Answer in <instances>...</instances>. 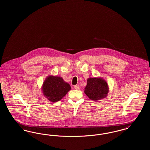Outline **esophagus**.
<instances>
[{
    "label": "esophagus",
    "instance_id": "1",
    "mask_svg": "<svg viewBox=\"0 0 150 150\" xmlns=\"http://www.w3.org/2000/svg\"><path fill=\"white\" fill-rule=\"evenodd\" d=\"M74 88L76 90H79L80 89V86H74Z\"/></svg>",
    "mask_w": 150,
    "mask_h": 150
}]
</instances>
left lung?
<instances>
[{
  "label": "left lung",
  "mask_w": 150,
  "mask_h": 150,
  "mask_svg": "<svg viewBox=\"0 0 150 150\" xmlns=\"http://www.w3.org/2000/svg\"><path fill=\"white\" fill-rule=\"evenodd\" d=\"M109 92V87L106 80L101 77L89 78L84 88V93L93 100H98L106 98Z\"/></svg>",
  "instance_id": "obj_1"
}]
</instances>
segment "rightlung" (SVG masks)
<instances>
[{"label":"right lung","mask_w":150,"mask_h":150,"mask_svg":"<svg viewBox=\"0 0 150 150\" xmlns=\"http://www.w3.org/2000/svg\"><path fill=\"white\" fill-rule=\"evenodd\" d=\"M71 89L70 84L62 78L52 75L45 79L42 86L44 96L53 103L64 98Z\"/></svg>","instance_id":"obj_1"}]
</instances>
